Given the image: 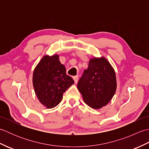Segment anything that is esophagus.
<instances>
[{
    "instance_id": "esophagus-1",
    "label": "esophagus",
    "mask_w": 149,
    "mask_h": 149,
    "mask_svg": "<svg viewBox=\"0 0 149 149\" xmlns=\"http://www.w3.org/2000/svg\"><path fill=\"white\" fill-rule=\"evenodd\" d=\"M73 79H74V82H75V83L76 84L77 82H78V79H79V76L78 75H76V76H74L73 77Z\"/></svg>"
}]
</instances>
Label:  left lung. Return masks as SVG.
Wrapping results in <instances>:
<instances>
[{
    "instance_id": "8db88e82",
    "label": "left lung",
    "mask_w": 149,
    "mask_h": 149,
    "mask_svg": "<svg viewBox=\"0 0 149 149\" xmlns=\"http://www.w3.org/2000/svg\"><path fill=\"white\" fill-rule=\"evenodd\" d=\"M116 78L115 70L104 57L91 58L88 68L79 81L77 88L83 99L91 108L106 106L115 93Z\"/></svg>"
}]
</instances>
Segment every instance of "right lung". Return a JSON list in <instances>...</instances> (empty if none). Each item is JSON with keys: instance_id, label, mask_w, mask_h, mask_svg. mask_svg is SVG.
I'll return each mask as SVG.
<instances>
[{"instance_id": "add662e5", "label": "right lung", "mask_w": 149, "mask_h": 149, "mask_svg": "<svg viewBox=\"0 0 149 149\" xmlns=\"http://www.w3.org/2000/svg\"><path fill=\"white\" fill-rule=\"evenodd\" d=\"M74 83L73 79L66 75L58 54L44 56L34 70L33 84L36 95L48 109L58 106L63 93Z\"/></svg>"}]
</instances>
